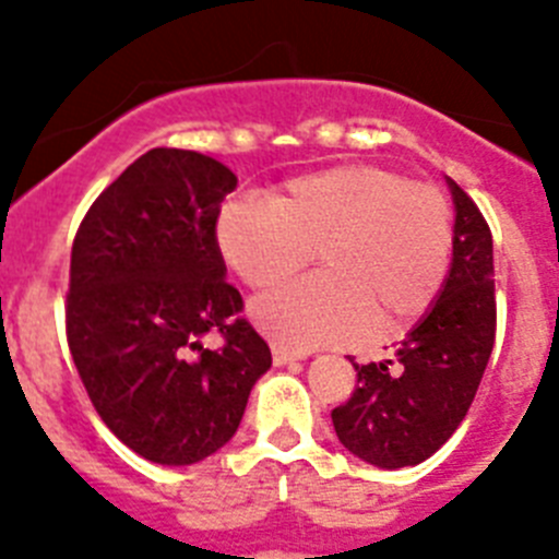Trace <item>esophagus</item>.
<instances>
[{
	"label": "esophagus",
	"mask_w": 559,
	"mask_h": 559,
	"mask_svg": "<svg viewBox=\"0 0 559 559\" xmlns=\"http://www.w3.org/2000/svg\"><path fill=\"white\" fill-rule=\"evenodd\" d=\"M304 356L306 354H300V350H289V348H284V345H278V342L273 345V361H275V365H292V361L304 359Z\"/></svg>",
	"instance_id": "34e87169"
}]
</instances>
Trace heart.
<instances>
[{
    "mask_svg": "<svg viewBox=\"0 0 559 559\" xmlns=\"http://www.w3.org/2000/svg\"><path fill=\"white\" fill-rule=\"evenodd\" d=\"M217 245L253 289L284 284L314 253L320 273L253 304L270 340L309 350L354 340L370 323L399 329L426 314L451 267L454 211L437 186L348 164L289 180L270 205L228 203Z\"/></svg>",
    "mask_w": 559,
    "mask_h": 559,
    "instance_id": "1",
    "label": "heart"
}]
</instances>
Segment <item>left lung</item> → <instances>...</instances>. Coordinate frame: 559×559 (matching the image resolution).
Masks as SVG:
<instances>
[{"label":"left lung","mask_w":559,"mask_h":559,"mask_svg":"<svg viewBox=\"0 0 559 559\" xmlns=\"http://www.w3.org/2000/svg\"><path fill=\"white\" fill-rule=\"evenodd\" d=\"M454 194V259L440 298L395 354L356 365V386L331 412L340 442L379 467L429 460L465 420L496 342L492 234L479 205Z\"/></svg>","instance_id":"obj_1"}]
</instances>
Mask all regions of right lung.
Returning a JSON list of instances; mask_svg holds the SVG:
<instances>
[{
    "label": "right lung",
    "mask_w": 559,
    "mask_h": 559,
    "mask_svg": "<svg viewBox=\"0 0 559 559\" xmlns=\"http://www.w3.org/2000/svg\"><path fill=\"white\" fill-rule=\"evenodd\" d=\"M236 175L192 150L135 158L72 245L67 342L94 409L158 465H192L239 429L270 345L225 281L217 217ZM209 333L221 336L205 349Z\"/></svg>",
    "instance_id": "right-lung-1"
}]
</instances>
